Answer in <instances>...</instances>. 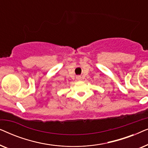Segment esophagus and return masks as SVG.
<instances>
[{"label": "esophagus", "mask_w": 148, "mask_h": 148, "mask_svg": "<svg viewBox=\"0 0 148 148\" xmlns=\"http://www.w3.org/2000/svg\"><path fill=\"white\" fill-rule=\"evenodd\" d=\"M77 79L78 80H80L81 79H82V77H81V76H79V75H78V76H77Z\"/></svg>", "instance_id": "34e87169"}]
</instances>
